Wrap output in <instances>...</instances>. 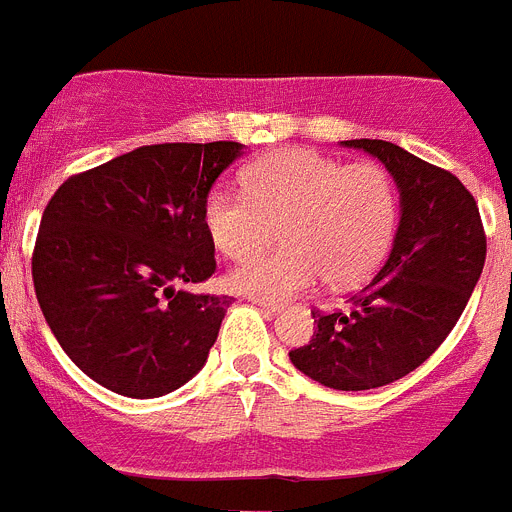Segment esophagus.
Returning <instances> with one entry per match:
<instances>
[{
  "label": "esophagus",
  "mask_w": 512,
  "mask_h": 512,
  "mask_svg": "<svg viewBox=\"0 0 512 512\" xmlns=\"http://www.w3.org/2000/svg\"><path fill=\"white\" fill-rule=\"evenodd\" d=\"M251 302L253 305H259L264 312H269V315H279V312H282V305L264 300V297H251Z\"/></svg>",
  "instance_id": "1"
}]
</instances>
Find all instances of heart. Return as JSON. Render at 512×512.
I'll return each mask as SVG.
<instances>
[{"label":"heart","instance_id":"b5f03b06","mask_svg":"<svg viewBox=\"0 0 512 512\" xmlns=\"http://www.w3.org/2000/svg\"><path fill=\"white\" fill-rule=\"evenodd\" d=\"M243 192L217 187L205 200V228L228 259H246L279 228L282 246L233 269L230 287L287 300L318 282H364L387 256L400 217L392 174L377 161L343 164L310 148L266 153L243 171Z\"/></svg>","mask_w":512,"mask_h":512}]
</instances>
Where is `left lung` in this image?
I'll return each mask as SVG.
<instances>
[{"label":"left lung","instance_id":"obj_1","mask_svg":"<svg viewBox=\"0 0 512 512\" xmlns=\"http://www.w3.org/2000/svg\"><path fill=\"white\" fill-rule=\"evenodd\" d=\"M390 171L400 225L377 277L348 310L312 312L318 333L289 351L292 364L333 390L384 387L418 369L467 307L487 256L479 207L451 171L387 140H343Z\"/></svg>","mask_w":512,"mask_h":512}]
</instances>
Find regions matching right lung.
Returning <instances> with one entry per match:
<instances>
[{
  "mask_svg": "<svg viewBox=\"0 0 512 512\" xmlns=\"http://www.w3.org/2000/svg\"><path fill=\"white\" fill-rule=\"evenodd\" d=\"M243 146L158 143L69 176L40 220L33 282L69 359L117 395L179 390L205 366L233 297L187 284L215 274L212 184Z\"/></svg>",
  "mask_w": 512,
  "mask_h": 512,
  "instance_id": "add662e5",
  "label": "right lung"
}]
</instances>
